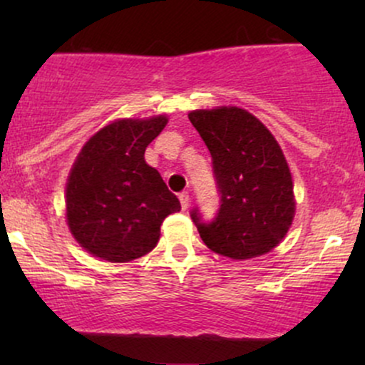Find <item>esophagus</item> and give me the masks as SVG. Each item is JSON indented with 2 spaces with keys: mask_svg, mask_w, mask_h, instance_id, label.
Wrapping results in <instances>:
<instances>
[{
  "mask_svg": "<svg viewBox=\"0 0 365 365\" xmlns=\"http://www.w3.org/2000/svg\"><path fill=\"white\" fill-rule=\"evenodd\" d=\"M178 199L180 204H182V209H188V206H190V195H188V192H182L178 195Z\"/></svg>",
  "mask_w": 365,
  "mask_h": 365,
  "instance_id": "esophagus-1",
  "label": "esophagus"
}]
</instances>
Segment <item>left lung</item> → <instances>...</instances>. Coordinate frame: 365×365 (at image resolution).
I'll list each match as a JSON object with an SVG mask.
<instances>
[{"mask_svg": "<svg viewBox=\"0 0 365 365\" xmlns=\"http://www.w3.org/2000/svg\"><path fill=\"white\" fill-rule=\"evenodd\" d=\"M212 158L220 209L204 223L199 209L190 216L212 252L252 259L273 250L295 216L293 182L273 133L237 106L188 113Z\"/></svg>", "mask_w": 365, "mask_h": 365, "instance_id": "left-lung-1", "label": "left lung"}]
</instances>
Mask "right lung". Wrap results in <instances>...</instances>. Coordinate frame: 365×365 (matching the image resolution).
I'll use <instances>...</instances> for the list:
<instances>
[{
    "instance_id": "obj_1",
    "label": "right lung",
    "mask_w": 365,
    "mask_h": 365,
    "mask_svg": "<svg viewBox=\"0 0 365 365\" xmlns=\"http://www.w3.org/2000/svg\"><path fill=\"white\" fill-rule=\"evenodd\" d=\"M165 115L118 120L86 142L66 182V221L87 252L128 262L154 249L165 217L180 211L161 175L144 159Z\"/></svg>"
}]
</instances>
